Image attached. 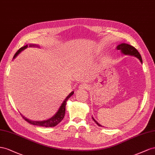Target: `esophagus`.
<instances>
[{
    "label": "esophagus",
    "mask_w": 155,
    "mask_h": 155,
    "mask_svg": "<svg viewBox=\"0 0 155 155\" xmlns=\"http://www.w3.org/2000/svg\"><path fill=\"white\" fill-rule=\"evenodd\" d=\"M87 87V85L85 83L82 84L79 86V89H81V90H85Z\"/></svg>",
    "instance_id": "1"
}]
</instances>
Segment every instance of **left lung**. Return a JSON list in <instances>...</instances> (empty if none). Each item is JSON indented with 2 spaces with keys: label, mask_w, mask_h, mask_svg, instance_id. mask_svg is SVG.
<instances>
[{
  "label": "left lung",
  "mask_w": 155,
  "mask_h": 155,
  "mask_svg": "<svg viewBox=\"0 0 155 155\" xmlns=\"http://www.w3.org/2000/svg\"><path fill=\"white\" fill-rule=\"evenodd\" d=\"M117 49L119 51H121V52L123 53L124 54L132 55V56H134L137 57V58L140 60L141 62L142 63V59H141V56L139 53V52L137 51L136 48L132 47V45H129V44H127V43H121L117 47ZM92 119H93V120L95 122V123L99 127H102L99 124V123L97 122V121L93 117H92Z\"/></svg>",
  "instance_id": "obj_1"
}]
</instances>
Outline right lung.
Wrapping results in <instances>:
<instances>
[{
	"mask_svg": "<svg viewBox=\"0 0 155 155\" xmlns=\"http://www.w3.org/2000/svg\"><path fill=\"white\" fill-rule=\"evenodd\" d=\"M32 47V45H30ZM34 46V45H33ZM28 47V45H25L24 47H22L21 48H20L17 51V52L15 53L14 58H15V57L18 55V54L22 51H23L24 49H25L26 48ZM73 91H72L71 94L66 97L65 99L64 100V101L63 102V103L61 104L60 108H59L58 111L57 112V113L54 115V116L50 118L47 119V120L45 121H31L29 120V119H26V117H25L23 116H21L23 117V118L25 119L26 121H27L28 123H30V124L34 125H37V126H41V127H55L56 125H57L61 121V120L64 119V116H65V105H66V103H67V101L70 98V97L73 94Z\"/></svg>",
	"mask_w": 155,
	"mask_h": 155,
	"instance_id": "add662e5",
	"label": "right lung"
}]
</instances>
